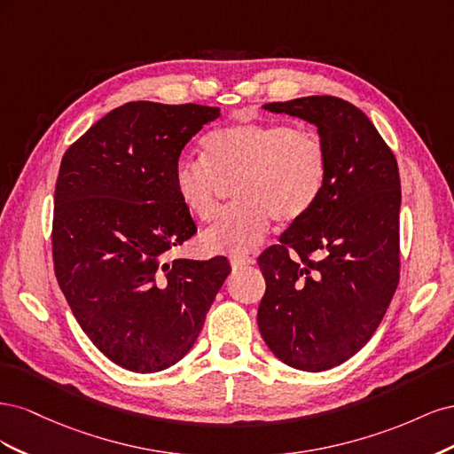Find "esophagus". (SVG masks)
Segmentation results:
<instances>
[{"label":"esophagus","mask_w":454,"mask_h":454,"mask_svg":"<svg viewBox=\"0 0 454 454\" xmlns=\"http://www.w3.org/2000/svg\"><path fill=\"white\" fill-rule=\"evenodd\" d=\"M229 261L232 267H250L255 263V259L248 257V255H231Z\"/></svg>","instance_id":"obj_1"}]
</instances>
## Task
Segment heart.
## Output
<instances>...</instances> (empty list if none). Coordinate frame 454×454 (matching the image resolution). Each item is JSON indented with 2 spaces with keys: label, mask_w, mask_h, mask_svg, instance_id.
Instances as JSON below:
<instances>
[{
  "label": "heart",
  "mask_w": 454,
  "mask_h": 454,
  "mask_svg": "<svg viewBox=\"0 0 454 454\" xmlns=\"http://www.w3.org/2000/svg\"><path fill=\"white\" fill-rule=\"evenodd\" d=\"M204 157L177 159L172 185L184 208L210 219L223 184L235 182L237 206L202 232L208 254H246L261 244L270 217L290 225L318 202L327 157L318 136L287 122H237L214 130L202 142Z\"/></svg>",
  "instance_id": "1"
}]
</instances>
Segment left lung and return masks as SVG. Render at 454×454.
I'll return each mask as SVG.
<instances>
[{"mask_svg":"<svg viewBox=\"0 0 454 454\" xmlns=\"http://www.w3.org/2000/svg\"><path fill=\"white\" fill-rule=\"evenodd\" d=\"M263 109L310 122L327 157L318 202L257 259L261 337L286 365L318 373L352 358L387 314L400 280V172L347 100L305 96Z\"/></svg>","mask_w":454,"mask_h":454,"instance_id":"1","label":"left lung"}]
</instances>
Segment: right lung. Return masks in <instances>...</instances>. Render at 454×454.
<instances>
[{
  "mask_svg": "<svg viewBox=\"0 0 454 454\" xmlns=\"http://www.w3.org/2000/svg\"><path fill=\"white\" fill-rule=\"evenodd\" d=\"M219 107L129 102L62 157L54 189L52 259L87 337L114 364L155 373L193 348L231 272L167 254L197 232L172 185L174 164Z\"/></svg>",
  "mask_w": 454,
  "mask_h": 454,
  "instance_id": "obj_1",
  "label": "right lung"
}]
</instances>
